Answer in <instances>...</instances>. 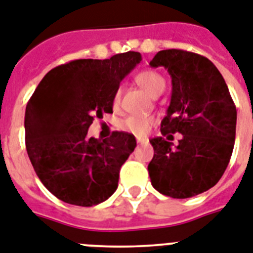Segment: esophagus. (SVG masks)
Wrapping results in <instances>:
<instances>
[{"mask_svg": "<svg viewBox=\"0 0 253 253\" xmlns=\"http://www.w3.org/2000/svg\"><path fill=\"white\" fill-rule=\"evenodd\" d=\"M136 140H137V143H139V144H145L146 141H148V140L144 139V137H137Z\"/></svg>", "mask_w": 253, "mask_h": 253, "instance_id": "esophagus-1", "label": "esophagus"}]
</instances>
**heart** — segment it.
<instances>
[{"label":"heart","mask_w":253,"mask_h":253,"mask_svg":"<svg viewBox=\"0 0 253 253\" xmlns=\"http://www.w3.org/2000/svg\"><path fill=\"white\" fill-rule=\"evenodd\" d=\"M135 80H136L137 84L143 87L148 94L152 95V96H156V95L161 94V92L165 90V86H166L165 78L154 71L140 72L136 77H135ZM121 94H122V87H118V90H117L116 94H114V105H118V103H120ZM152 125V117L130 116L122 121V123H121V128H122L123 131H126V132L137 135V136H144V135L149 131Z\"/></svg>","instance_id":"1"}]
</instances>
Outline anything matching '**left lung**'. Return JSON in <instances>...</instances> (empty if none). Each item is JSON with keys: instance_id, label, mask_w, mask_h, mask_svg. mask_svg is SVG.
I'll return each mask as SVG.
<instances>
[{"instance_id": "left-lung-1", "label": "left lung", "mask_w": 253, "mask_h": 253, "mask_svg": "<svg viewBox=\"0 0 253 253\" xmlns=\"http://www.w3.org/2000/svg\"><path fill=\"white\" fill-rule=\"evenodd\" d=\"M150 67H165L172 80L171 101L161 132L182 135L179 145L165 137L150 144L153 188L184 199L216 185L230 161L235 141L237 109L221 73L211 60L184 50H162Z\"/></svg>"}]
</instances>
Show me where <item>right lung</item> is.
Segmentation results:
<instances>
[{
    "mask_svg": "<svg viewBox=\"0 0 253 253\" xmlns=\"http://www.w3.org/2000/svg\"><path fill=\"white\" fill-rule=\"evenodd\" d=\"M141 61L135 51L110 59H80L51 69L25 108V146L48 192L69 205L91 207L117 190L120 169L136 146L135 136L87 137L94 117L113 113L121 81Z\"/></svg>",
    "mask_w": 253,
    "mask_h": 253,
    "instance_id": "right-lung-1",
    "label": "right lung"
}]
</instances>
